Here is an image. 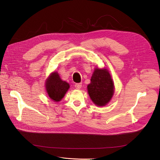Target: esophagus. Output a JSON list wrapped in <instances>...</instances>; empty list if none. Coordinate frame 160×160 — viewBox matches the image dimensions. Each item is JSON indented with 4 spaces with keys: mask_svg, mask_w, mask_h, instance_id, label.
Returning a JSON list of instances; mask_svg holds the SVG:
<instances>
[{
    "mask_svg": "<svg viewBox=\"0 0 160 160\" xmlns=\"http://www.w3.org/2000/svg\"><path fill=\"white\" fill-rule=\"evenodd\" d=\"M74 87L76 88V89H78V90H79V89H80V88H82V84H81V83L76 84L74 85Z\"/></svg>",
    "mask_w": 160,
    "mask_h": 160,
    "instance_id": "34e87169",
    "label": "esophagus"
}]
</instances>
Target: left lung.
Returning a JSON list of instances; mask_svg holds the SVG:
<instances>
[{"label": "left lung", "instance_id": "8db88e82", "mask_svg": "<svg viewBox=\"0 0 160 160\" xmlns=\"http://www.w3.org/2000/svg\"><path fill=\"white\" fill-rule=\"evenodd\" d=\"M88 93L92 102L98 106H104L111 100L114 92L113 82L108 70L96 68L88 86Z\"/></svg>", "mask_w": 160, "mask_h": 160}]
</instances>
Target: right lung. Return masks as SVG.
I'll return each mask as SVG.
<instances>
[{"label":"right lung","mask_w":160,"mask_h":160,"mask_svg":"<svg viewBox=\"0 0 160 160\" xmlns=\"http://www.w3.org/2000/svg\"><path fill=\"white\" fill-rule=\"evenodd\" d=\"M45 86L49 98L54 100V102H60L70 87L67 82L61 79L57 72H53L51 74Z\"/></svg>","instance_id":"1"}]
</instances>
